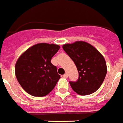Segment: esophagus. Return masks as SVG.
I'll return each instance as SVG.
<instances>
[{
	"label": "esophagus",
	"instance_id": "1",
	"mask_svg": "<svg viewBox=\"0 0 123 123\" xmlns=\"http://www.w3.org/2000/svg\"><path fill=\"white\" fill-rule=\"evenodd\" d=\"M63 76L64 77V78H66V79H67L68 76V75L67 73H66V74H64L63 75Z\"/></svg>",
	"mask_w": 123,
	"mask_h": 123
}]
</instances>
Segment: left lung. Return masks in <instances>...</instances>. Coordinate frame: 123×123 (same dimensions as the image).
Returning a JSON list of instances; mask_svg holds the SVG:
<instances>
[{"mask_svg": "<svg viewBox=\"0 0 123 123\" xmlns=\"http://www.w3.org/2000/svg\"><path fill=\"white\" fill-rule=\"evenodd\" d=\"M63 49L74 62L79 72L76 81L69 83L80 95L94 93L102 85L107 73L104 57L91 44L83 41L63 45Z\"/></svg>", "mask_w": 123, "mask_h": 123, "instance_id": "8db88e82", "label": "left lung"}]
</instances>
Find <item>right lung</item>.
I'll list each match as a JSON object with an SVG mask.
<instances>
[{
    "mask_svg": "<svg viewBox=\"0 0 123 123\" xmlns=\"http://www.w3.org/2000/svg\"><path fill=\"white\" fill-rule=\"evenodd\" d=\"M59 49L60 46L57 44L38 43L19 57L15 64V75L28 93L43 97L54 89L60 75L51 61Z\"/></svg>",
    "mask_w": 123,
    "mask_h": 123,
    "instance_id": "1",
    "label": "right lung"
}]
</instances>
